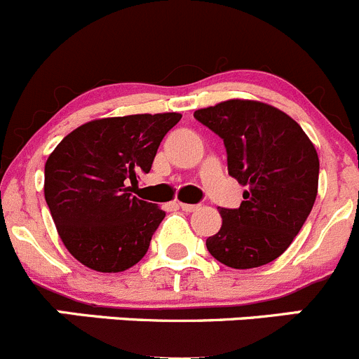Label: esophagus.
I'll list each match as a JSON object with an SVG mask.
<instances>
[{
	"mask_svg": "<svg viewBox=\"0 0 359 359\" xmlns=\"http://www.w3.org/2000/svg\"><path fill=\"white\" fill-rule=\"evenodd\" d=\"M179 207L182 208L184 212H194V210H198V207H200V205H191V203H179Z\"/></svg>",
	"mask_w": 359,
	"mask_h": 359,
	"instance_id": "obj_1",
	"label": "esophagus"
}]
</instances>
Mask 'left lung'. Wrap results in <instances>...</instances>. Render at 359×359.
I'll return each mask as SVG.
<instances>
[{"mask_svg":"<svg viewBox=\"0 0 359 359\" xmlns=\"http://www.w3.org/2000/svg\"><path fill=\"white\" fill-rule=\"evenodd\" d=\"M224 142L228 173L247 189L238 208H221L207 238L217 261L236 270L277 259L307 221L319 182V158L300 124L254 100H228L194 112Z\"/></svg>","mask_w":359,"mask_h":359,"instance_id":"1","label":"left lung"}]
</instances>
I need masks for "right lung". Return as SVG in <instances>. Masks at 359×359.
<instances>
[{"mask_svg":"<svg viewBox=\"0 0 359 359\" xmlns=\"http://www.w3.org/2000/svg\"><path fill=\"white\" fill-rule=\"evenodd\" d=\"M180 114L105 117L66 135L45 163V201L68 252L103 273L145 256L165 210L131 194Z\"/></svg>","mask_w":359,"mask_h":359,"instance_id":"right-lung-1","label":"right lung"}]
</instances>
